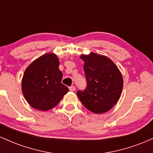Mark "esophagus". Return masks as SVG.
<instances>
[{"label": "esophagus", "instance_id": "1", "mask_svg": "<svg viewBox=\"0 0 153 153\" xmlns=\"http://www.w3.org/2000/svg\"><path fill=\"white\" fill-rule=\"evenodd\" d=\"M69 90L71 91H75V86H71V87H69Z\"/></svg>", "mask_w": 153, "mask_h": 153}]
</instances>
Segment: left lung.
<instances>
[{"mask_svg": "<svg viewBox=\"0 0 153 153\" xmlns=\"http://www.w3.org/2000/svg\"><path fill=\"white\" fill-rule=\"evenodd\" d=\"M87 88L77 93L84 106L95 114L108 111L120 99L122 92V73L110 58L102 54L90 52L81 54Z\"/></svg>", "mask_w": 153, "mask_h": 153, "instance_id": "obj_1", "label": "left lung"}]
</instances>
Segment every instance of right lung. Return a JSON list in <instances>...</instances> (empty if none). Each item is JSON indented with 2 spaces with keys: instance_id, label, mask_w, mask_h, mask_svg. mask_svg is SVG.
<instances>
[{
  "instance_id": "obj_1",
  "label": "right lung",
  "mask_w": 153,
  "mask_h": 153,
  "mask_svg": "<svg viewBox=\"0 0 153 153\" xmlns=\"http://www.w3.org/2000/svg\"><path fill=\"white\" fill-rule=\"evenodd\" d=\"M59 61L53 52L40 56L26 68L22 80L23 95L28 103L39 111H48L58 104L69 91L61 82Z\"/></svg>"
}]
</instances>
